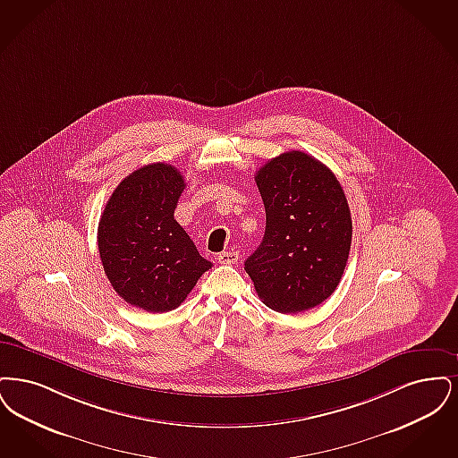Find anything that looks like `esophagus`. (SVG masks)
Listing matches in <instances>:
<instances>
[{"label": "esophagus", "instance_id": "obj_1", "mask_svg": "<svg viewBox=\"0 0 458 458\" xmlns=\"http://www.w3.org/2000/svg\"><path fill=\"white\" fill-rule=\"evenodd\" d=\"M239 255L238 253H234V251H224V253H220L219 257H217V261L219 263H224V265H233V263H238Z\"/></svg>", "mask_w": 458, "mask_h": 458}]
</instances>
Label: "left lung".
Segmentation results:
<instances>
[{
    "instance_id": "obj_1",
    "label": "left lung",
    "mask_w": 458,
    "mask_h": 458,
    "mask_svg": "<svg viewBox=\"0 0 458 458\" xmlns=\"http://www.w3.org/2000/svg\"><path fill=\"white\" fill-rule=\"evenodd\" d=\"M265 236L244 261L270 310L301 313L334 294L349 259L352 219L335 174L319 160L284 152L259 167Z\"/></svg>"
}]
</instances>
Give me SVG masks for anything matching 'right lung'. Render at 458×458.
Returning a JSON list of instances; mask_svg holds the SVG:
<instances>
[{
    "instance_id": "right-lung-1",
    "label": "right lung",
    "mask_w": 458,
    "mask_h": 458,
    "mask_svg": "<svg viewBox=\"0 0 458 458\" xmlns=\"http://www.w3.org/2000/svg\"><path fill=\"white\" fill-rule=\"evenodd\" d=\"M184 186L174 165H143L121 181L100 216L104 272L121 298L148 313L176 310L212 268L174 219Z\"/></svg>"
}]
</instances>
